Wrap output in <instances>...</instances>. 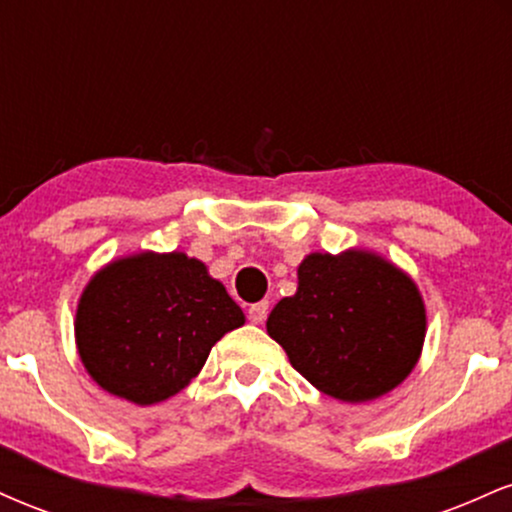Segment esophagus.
<instances>
[{
  "mask_svg": "<svg viewBox=\"0 0 512 512\" xmlns=\"http://www.w3.org/2000/svg\"><path fill=\"white\" fill-rule=\"evenodd\" d=\"M267 313H269V303L260 301V303L250 305L248 317H250V322H255V325H262V322L267 320Z\"/></svg>",
  "mask_w": 512,
  "mask_h": 512,
  "instance_id": "obj_1",
  "label": "esophagus"
}]
</instances>
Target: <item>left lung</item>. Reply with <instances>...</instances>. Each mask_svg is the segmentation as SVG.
Returning <instances> with one entry per match:
<instances>
[{
    "label": "left lung",
    "mask_w": 512,
    "mask_h": 512,
    "mask_svg": "<svg viewBox=\"0 0 512 512\" xmlns=\"http://www.w3.org/2000/svg\"><path fill=\"white\" fill-rule=\"evenodd\" d=\"M267 334L310 385L361 404L395 390L419 363L426 303L416 281L378 252H310L296 293L269 313Z\"/></svg>",
    "instance_id": "8db88e82"
}]
</instances>
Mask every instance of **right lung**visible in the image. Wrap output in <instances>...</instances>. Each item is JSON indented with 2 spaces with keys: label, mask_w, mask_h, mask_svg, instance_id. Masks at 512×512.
Here are the masks:
<instances>
[{
  "label": "right lung",
  "mask_w": 512,
  "mask_h": 512,
  "mask_svg": "<svg viewBox=\"0 0 512 512\" xmlns=\"http://www.w3.org/2000/svg\"><path fill=\"white\" fill-rule=\"evenodd\" d=\"M243 325L240 305L202 260L142 250L110 260L88 279L74 339L93 383L151 407L185 390L211 346Z\"/></svg>",
  "instance_id": "right-lung-1"
}]
</instances>
